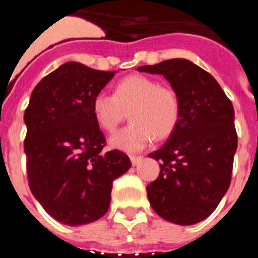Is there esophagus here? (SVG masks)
<instances>
[{"label": "esophagus", "mask_w": 258, "mask_h": 258, "mask_svg": "<svg viewBox=\"0 0 258 258\" xmlns=\"http://www.w3.org/2000/svg\"><path fill=\"white\" fill-rule=\"evenodd\" d=\"M142 159H143L142 156H131V161H132V164H133L134 166L138 165V164L142 161Z\"/></svg>", "instance_id": "obj_1"}]
</instances>
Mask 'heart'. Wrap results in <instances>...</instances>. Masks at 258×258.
Returning <instances> with one entry per match:
<instances>
[{"instance_id": "heart-1", "label": "heart", "mask_w": 258, "mask_h": 258, "mask_svg": "<svg viewBox=\"0 0 258 258\" xmlns=\"http://www.w3.org/2000/svg\"><path fill=\"white\" fill-rule=\"evenodd\" d=\"M92 111L99 126L113 132L129 112L133 124L109 138L113 149L138 152L152 141L164 140L173 133L179 120V99L173 89L161 86L145 75H131L120 80L115 94L99 92L92 102Z\"/></svg>"}]
</instances>
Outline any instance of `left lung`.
I'll return each instance as SVG.
<instances>
[{
  "instance_id": "8db88e82",
  "label": "left lung",
  "mask_w": 258,
  "mask_h": 258,
  "mask_svg": "<svg viewBox=\"0 0 258 258\" xmlns=\"http://www.w3.org/2000/svg\"><path fill=\"white\" fill-rule=\"evenodd\" d=\"M137 71L163 75L179 99L178 124L150 157L160 174L146 187L152 209L169 222L188 226L217 208L231 181L238 147L234 107L211 74L175 58Z\"/></svg>"
}]
</instances>
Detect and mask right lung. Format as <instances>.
<instances>
[{
  "mask_svg": "<svg viewBox=\"0 0 258 258\" xmlns=\"http://www.w3.org/2000/svg\"><path fill=\"white\" fill-rule=\"evenodd\" d=\"M116 72L67 61L36 85L24 112L29 188L64 225L104 216L112 182L131 169L124 152L102 151L106 138L92 111L93 98Z\"/></svg>",
  "mask_w": 258,
  "mask_h": 258,
  "instance_id": "obj_1",
  "label": "right lung"
}]
</instances>
